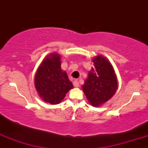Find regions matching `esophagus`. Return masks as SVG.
Here are the masks:
<instances>
[{"instance_id":"1","label":"esophagus","mask_w":148,"mask_h":148,"mask_svg":"<svg viewBox=\"0 0 148 148\" xmlns=\"http://www.w3.org/2000/svg\"><path fill=\"white\" fill-rule=\"evenodd\" d=\"M74 86H75V87H79V82L77 81V80H75V81L74 82Z\"/></svg>"}]
</instances>
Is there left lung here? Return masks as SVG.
<instances>
[{
	"instance_id": "8db88e82",
	"label": "left lung",
	"mask_w": 148,
	"mask_h": 148,
	"mask_svg": "<svg viewBox=\"0 0 148 148\" xmlns=\"http://www.w3.org/2000/svg\"><path fill=\"white\" fill-rule=\"evenodd\" d=\"M93 62L95 68L89 71L82 88L91 104L99 107L114 95L117 89V80L112 66L104 56H97Z\"/></svg>"
}]
</instances>
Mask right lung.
<instances>
[{
	"label": "right lung",
	"instance_id": "1",
	"mask_svg": "<svg viewBox=\"0 0 148 148\" xmlns=\"http://www.w3.org/2000/svg\"><path fill=\"white\" fill-rule=\"evenodd\" d=\"M60 59L56 53L48 56L35 75V86L39 96L52 104H59L73 87L66 73L61 69Z\"/></svg>",
	"mask_w": 148,
	"mask_h": 148
}]
</instances>
